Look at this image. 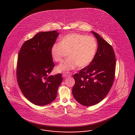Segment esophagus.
Returning a JSON list of instances; mask_svg holds the SVG:
<instances>
[{
    "mask_svg": "<svg viewBox=\"0 0 135 135\" xmlns=\"http://www.w3.org/2000/svg\"><path fill=\"white\" fill-rule=\"evenodd\" d=\"M72 76V73L70 72H64L63 74V76L64 77H69Z\"/></svg>",
    "mask_w": 135,
    "mask_h": 135,
    "instance_id": "esophagus-1",
    "label": "esophagus"
}]
</instances>
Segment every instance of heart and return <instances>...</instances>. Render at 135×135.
<instances>
[{"label":"heart","mask_w":135,"mask_h":135,"mask_svg":"<svg viewBox=\"0 0 135 135\" xmlns=\"http://www.w3.org/2000/svg\"><path fill=\"white\" fill-rule=\"evenodd\" d=\"M98 49V44L94 37L72 33L63 37L60 42L54 44L51 49L53 60L61 62L68 53L69 58L57 67L61 72L75 69L77 66L84 68L89 65L94 58Z\"/></svg>","instance_id":"heart-1"}]
</instances>
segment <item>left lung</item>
<instances>
[{
	"mask_svg": "<svg viewBox=\"0 0 135 135\" xmlns=\"http://www.w3.org/2000/svg\"><path fill=\"white\" fill-rule=\"evenodd\" d=\"M91 33L97 39V51L89 65L74 75L75 84L72 89L76 100L86 106L95 105L106 97L114 82L116 69L111 45L98 33Z\"/></svg>",
	"mask_w": 135,
	"mask_h": 135,
	"instance_id": "1",
	"label": "left lung"
}]
</instances>
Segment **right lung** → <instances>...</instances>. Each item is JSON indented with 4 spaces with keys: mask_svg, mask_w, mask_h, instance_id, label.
I'll return each mask as SVG.
<instances>
[{
    "mask_svg": "<svg viewBox=\"0 0 135 135\" xmlns=\"http://www.w3.org/2000/svg\"><path fill=\"white\" fill-rule=\"evenodd\" d=\"M58 35L56 31L37 33L25 42L18 54V85L26 98L38 106L53 102L62 81L60 73L49 76L55 66L51 49Z\"/></svg>",
    "mask_w": 135,
    "mask_h": 135,
    "instance_id": "1",
    "label": "right lung"
}]
</instances>
